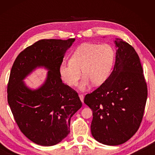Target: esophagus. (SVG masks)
I'll return each mask as SVG.
<instances>
[{"label":"esophagus","mask_w":155,"mask_h":155,"mask_svg":"<svg viewBox=\"0 0 155 155\" xmlns=\"http://www.w3.org/2000/svg\"><path fill=\"white\" fill-rule=\"evenodd\" d=\"M79 98H80L81 101L83 103V101H84V96H83V95H82V94H79Z\"/></svg>","instance_id":"34e87169"}]
</instances>
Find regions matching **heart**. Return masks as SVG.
Returning a JSON list of instances; mask_svg holds the SVG:
<instances>
[{
	"instance_id": "b5f03b06",
	"label": "heart",
	"mask_w": 155,
	"mask_h": 155,
	"mask_svg": "<svg viewBox=\"0 0 155 155\" xmlns=\"http://www.w3.org/2000/svg\"><path fill=\"white\" fill-rule=\"evenodd\" d=\"M114 57V49L109 44L84 43L72 54L70 62L63 61L59 65V74L65 84L74 87L81 77V70L84 77L79 88L85 90L91 81L99 85L107 79Z\"/></svg>"
}]
</instances>
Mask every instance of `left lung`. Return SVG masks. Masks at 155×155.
<instances>
[{
	"label": "left lung",
	"mask_w": 155,
	"mask_h": 155,
	"mask_svg": "<svg viewBox=\"0 0 155 155\" xmlns=\"http://www.w3.org/2000/svg\"><path fill=\"white\" fill-rule=\"evenodd\" d=\"M115 62L104 82L84 98L92 110L91 135L108 146L125 143L140 127L148 90L140 57L133 47L121 39L114 41Z\"/></svg>",
	"instance_id": "8db88e82"
}]
</instances>
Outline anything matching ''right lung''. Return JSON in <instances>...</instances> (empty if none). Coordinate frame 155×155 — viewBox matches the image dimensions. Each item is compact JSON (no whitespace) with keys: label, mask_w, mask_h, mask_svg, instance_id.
<instances>
[{"label":"right lung","mask_w":155,"mask_h":155,"mask_svg":"<svg viewBox=\"0 0 155 155\" xmlns=\"http://www.w3.org/2000/svg\"><path fill=\"white\" fill-rule=\"evenodd\" d=\"M74 38L41 40L18 54L12 68L7 101L18 127L38 145L51 146L70 133V119L82 107L75 91L62 83L59 74L67 50ZM48 71L38 88L28 87L24 80L37 68Z\"/></svg>","instance_id":"1"}]
</instances>
